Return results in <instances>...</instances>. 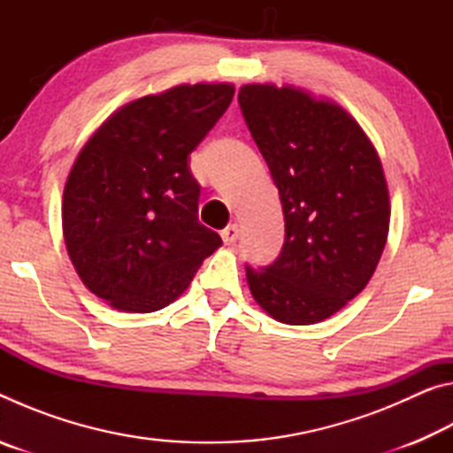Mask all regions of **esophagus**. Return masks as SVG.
<instances>
[{"mask_svg":"<svg viewBox=\"0 0 453 453\" xmlns=\"http://www.w3.org/2000/svg\"><path fill=\"white\" fill-rule=\"evenodd\" d=\"M221 240H224L227 245L235 243L237 240H240V226L237 224H229L224 232H221Z\"/></svg>","mask_w":453,"mask_h":453,"instance_id":"obj_1","label":"esophagus"}]
</instances>
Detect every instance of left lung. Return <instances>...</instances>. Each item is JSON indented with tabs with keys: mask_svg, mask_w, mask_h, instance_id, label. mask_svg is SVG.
<instances>
[{
	"mask_svg": "<svg viewBox=\"0 0 453 453\" xmlns=\"http://www.w3.org/2000/svg\"><path fill=\"white\" fill-rule=\"evenodd\" d=\"M237 102L286 219L280 257L245 265L250 291L281 324H318L367 286L386 248L392 208L380 156L342 105L302 88L245 83Z\"/></svg>",
	"mask_w": 453,
	"mask_h": 453,
	"instance_id": "left-lung-1",
	"label": "left lung"
}]
</instances>
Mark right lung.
<instances>
[{
  "mask_svg": "<svg viewBox=\"0 0 453 453\" xmlns=\"http://www.w3.org/2000/svg\"><path fill=\"white\" fill-rule=\"evenodd\" d=\"M232 83H181L121 105L83 143L67 175L61 226L91 294L150 313L188 289L221 245L199 224L188 156L224 116Z\"/></svg>",
  "mask_w": 453,
  "mask_h": 453,
  "instance_id": "1",
  "label": "right lung"
}]
</instances>
